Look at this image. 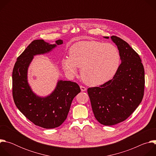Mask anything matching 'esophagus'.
Listing matches in <instances>:
<instances>
[{
	"mask_svg": "<svg viewBox=\"0 0 156 156\" xmlns=\"http://www.w3.org/2000/svg\"><path fill=\"white\" fill-rule=\"evenodd\" d=\"M80 89H81V91H86L87 90L86 87L83 86H80Z\"/></svg>",
	"mask_w": 156,
	"mask_h": 156,
	"instance_id": "34e87169",
	"label": "esophagus"
}]
</instances>
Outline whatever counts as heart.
Listing matches in <instances>:
<instances>
[{
    "label": "heart",
    "mask_w": 156,
    "mask_h": 156,
    "mask_svg": "<svg viewBox=\"0 0 156 156\" xmlns=\"http://www.w3.org/2000/svg\"><path fill=\"white\" fill-rule=\"evenodd\" d=\"M120 55L112 44L94 40L81 41L70 47L69 55L62 60L64 71L70 76L78 73L81 67V76L87 84L98 86L112 79L117 73Z\"/></svg>",
    "instance_id": "1"
}]
</instances>
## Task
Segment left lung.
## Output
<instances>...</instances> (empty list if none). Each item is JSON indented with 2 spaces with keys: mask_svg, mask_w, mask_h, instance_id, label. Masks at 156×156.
<instances>
[{
  "mask_svg": "<svg viewBox=\"0 0 156 156\" xmlns=\"http://www.w3.org/2000/svg\"><path fill=\"white\" fill-rule=\"evenodd\" d=\"M110 38L117 46L122 63L112 80L99 87L87 89L94 117L106 126L120 123L134 112L143 98L145 83L139 55L121 38Z\"/></svg>",
  "mask_w": 156,
  "mask_h": 156,
  "instance_id": "left-lung-1",
  "label": "left lung"
}]
</instances>
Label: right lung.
I'll return each mask as SVG.
<instances>
[{"instance_id": "1", "label": "right lung", "mask_w": 156, "mask_h": 156, "mask_svg": "<svg viewBox=\"0 0 156 156\" xmlns=\"http://www.w3.org/2000/svg\"><path fill=\"white\" fill-rule=\"evenodd\" d=\"M63 44H51L43 39L33 41L17 58L12 73L13 98L16 107L34 125L44 128L61 125L67 117L73 98L81 91L75 82L58 80L55 90L46 96H37L28 81V70L34 56L47 54Z\"/></svg>"}]
</instances>
